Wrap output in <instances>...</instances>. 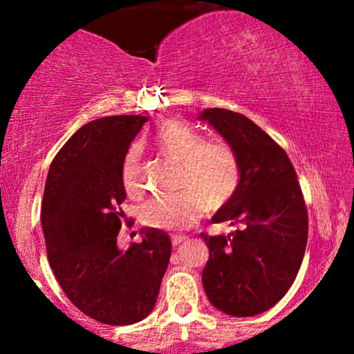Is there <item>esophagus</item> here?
<instances>
[{
  "instance_id": "34e87169",
  "label": "esophagus",
  "mask_w": 354,
  "mask_h": 354,
  "mask_svg": "<svg viewBox=\"0 0 354 354\" xmlns=\"http://www.w3.org/2000/svg\"><path fill=\"white\" fill-rule=\"evenodd\" d=\"M186 236H183V234H173L171 236V243H173V246H180L181 243H185L186 241Z\"/></svg>"
}]
</instances>
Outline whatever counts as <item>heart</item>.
<instances>
[{
    "mask_svg": "<svg viewBox=\"0 0 354 354\" xmlns=\"http://www.w3.org/2000/svg\"><path fill=\"white\" fill-rule=\"evenodd\" d=\"M161 153L180 163V193L153 198L141 208L148 228L180 231L193 226L201 211H218L233 200L241 185V163L236 151L219 140H203L201 133L180 120H168L154 135ZM121 181L129 196L143 193L140 153L131 148L124 156Z\"/></svg>",
    "mask_w": 354,
    "mask_h": 354,
    "instance_id": "obj_1",
    "label": "heart"
}]
</instances>
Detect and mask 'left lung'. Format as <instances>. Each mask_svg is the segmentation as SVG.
Masks as SVG:
<instances>
[{
  "instance_id": "obj_1",
  "label": "left lung",
  "mask_w": 354,
  "mask_h": 354,
  "mask_svg": "<svg viewBox=\"0 0 354 354\" xmlns=\"http://www.w3.org/2000/svg\"><path fill=\"white\" fill-rule=\"evenodd\" d=\"M228 141L241 163V185L213 223L230 234L201 233L209 248L203 288L214 308L254 316L273 308L296 279L308 241V209L284 149L250 118L209 108L200 115Z\"/></svg>"
}]
</instances>
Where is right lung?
Masks as SVG:
<instances>
[{
  "label": "right lung",
  "instance_id": "obj_1",
  "mask_svg": "<svg viewBox=\"0 0 354 354\" xmlns=\"http://www.w3.org/2000/svg\"><path fill=\"white\" fill-rule=\"evenodd\" d=\"M146 116L89 121L50 166L41 203L48 261L61 290L89 318L111 326L151 313L171 256L165 231L143 230V241L116 245L126 191L121 168Z\"/></svg>",
  "mask_w": 354,
  "mask_h": 354
}]
</instances>
